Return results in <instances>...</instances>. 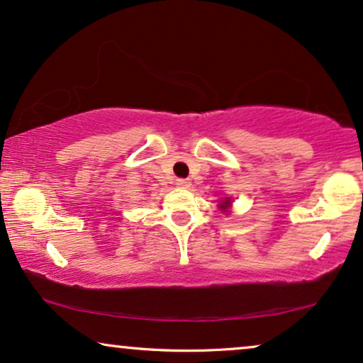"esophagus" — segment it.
<instances>
[{"label": "esophagus", "mask_w": 363, "mask_h": 363, "mask_svg": "<svg viewBox=\"0 0 363 363\" xmlns=\"http://www.w3.org/2000/svg\"><path fill=\"white\" fill-rule=\"evenodd\" d=\"M176 184H177V187H182V189H187V187L191 186V182L187 181V179H177Z\"/></svg>", "instance_id": "1"}]
</instances>
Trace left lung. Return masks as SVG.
Listing matches in <instances>:
<instances>
[{
    "instance_id": "1",
    "label": "left lung",
    "mask_w": 363,
    "mask_h": 363,
    "mask_svg": "<svg viewBox=\"0 0 363 363\" xmlns=\"http://www.w3.org/2000/svg\"><path fill=\"white\" fill-rule=\"evenodd\" d=\"M229 206H231V199H229V197H226V199H224V201H223V203H221V204H219V208H221V211H223V213H228Z\"/></svg>"
}]
</instances>
